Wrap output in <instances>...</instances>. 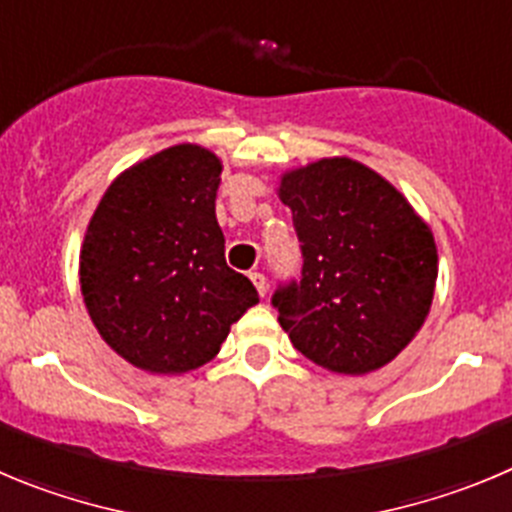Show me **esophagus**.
<instances>
[{"mask_svg": "<svg viewBox=\"0 0 512 512\" xmlns=\"http://www.w3.org/2000/svg\"><path fill=\"white\" fill-rule=\"evenodd\" d=\"M250 280L252 283H255V288H257V293H260L262 298H265V293H267V278L262 273H250Z\"/></svg>", "mask_w": 512, "mask_h": 512, "instance_id": "34e87169", "label": "esophagus"}]
</instances>
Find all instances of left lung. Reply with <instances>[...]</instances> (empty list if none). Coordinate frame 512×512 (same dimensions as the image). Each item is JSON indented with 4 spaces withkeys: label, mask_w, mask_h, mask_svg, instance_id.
<instances>
[{
    "label": "left lung",
    "mask_w": 512,
    "mask_h": 512,
    "mask_svg": "<svg viewBox=\"0 0 512 512\" xmlns=\"http://www.w3.org/2000/svg\"><path fill=\"white\" fill-rule=\"evenodd\" d=\"M301 280L273 296L303 357L339 375H367L398 357L428 316L439 255L434 234L403 193L352 158L283 173Z\"/></svg>",
    "instance_id": "left-lung-1"
}]
</instances>
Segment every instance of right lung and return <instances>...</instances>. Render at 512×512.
I'll use <instances>...</instances> for the list:
<instances>
[{"label": "right lung", "mask_w": 512, "mask_h": 512, "mask_svg": "<svg viewBox=\"0 0 512 512\" xmlns=\"http://www.w3.org/2000/svg\"><path fill=\"white\" fill-rule=\"evenodd\" d=\"M222 160L173 145L114 178L84 247L81 293L101 339L130 365L181 375L214 359L257 290L224 260Z\"/></svg>", "instance_id": "right-lung-1"}]
</instances>
